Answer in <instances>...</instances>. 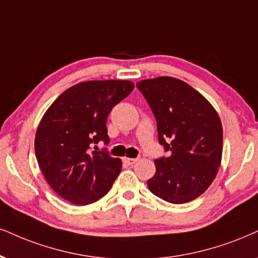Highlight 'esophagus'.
Wrapping results in <instances>:
<instances>
[{
	"mask_svg": "<svg viewBox=\"0 0 258 258\" xmlns=\"http://www.w3.org/2000/svg\"><path fill=\"white\" fill-rule=\"evenodd\" d=\"M123 161L128 165H134L135 163H138L139 159L138 158H124Z\"/></svg>",
	"mask_w": 258,
	"mask_h": 258,
	"instance_id": "esophagus-1",
	"label": "esophagus"
}]
</instances>
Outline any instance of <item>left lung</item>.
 <instances>
[{"label": "left lung", "instance_id": "1", "mask_svg": "<svg viewBox=\"0 0 258 258\" xmlns=\"http://www.w3.org/2000/svg\"><path fill=\"white\" fill-rule=\"evenodd\" d=\"M136 87L157 119L159 144L171 152L155 159L149 190L174 205L192 201L208 189L221 164L220 117L201 93L178 79L160 76Z\"/></svg>", "mask_w": 258, "mask_h": 258}]
</instances>
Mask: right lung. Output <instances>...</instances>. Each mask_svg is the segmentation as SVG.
I'll return each instance as SVG.
<instances>
[{
    "mask_svg": "<svg viewBox=\"0 0 258 258\" xmlns=\"http://www.w3.org/2000/svg\"><path fill=\"white\" fill-rule=\"evenodd\" d=\"M133 90L134 84L126 80L80 82L63 92L44 113L34 151L46 182L62 199L85 206L109 192L122 161L90 149L99 141L109 144L107 116Z\"/></svg>",
    "mask_w": 258,
    "mask_h": 258,
    "instance_id": "add662e5",
    "label": "right lung"
}]
</instances>
